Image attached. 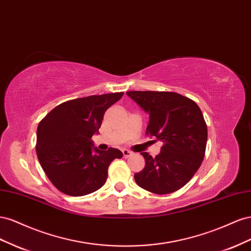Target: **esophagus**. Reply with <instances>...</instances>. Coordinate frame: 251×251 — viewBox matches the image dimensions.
Listing matches in <instances>:
<instances>
[{"label":"esophagus","mask_w":251,"mask_h":251,"mask_svg":"<svg viewBox=\"0 0 251 251\" xmlns=\"http://www.w3.org/2000/svg\"><path fill=\"white\" fill-rule=\"evenodd\" d=\"M122 152H123V155H124V157H126V159H127V157H129L132 154L129 151V150H127V149H123V150H122Z\"/></svg>","instance_id":"34e87169"}]
</instances>
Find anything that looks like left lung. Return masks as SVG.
<instances>
[{
  "label": "left lung",
  "mask_w": 251,
  "mask_h": 251,
  "mask_svg": "<svg viewBox=\"0 0 251 251\" xmlns=\"http://www.w3.org/2000/svg\"><path fill=\"white\" fill-rule=\"evenodd\" d=\"M149 114L146 134L163 142L155 157L147 152L145 167L134 175L143 189L167 195L182 188L201 166L207 143V126L192 100L169 91H128Z\"/></svg>",
  "instance_id": "8db88e82"
}]
</instances>
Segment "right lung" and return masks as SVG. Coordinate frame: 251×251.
Returning <instances> with one entry per match:
<instances>
[{"mask_svg":"<svg viewBox=\"0 0 251 251\" xmlns=\"http://www.w3.org/2000/svg\"><path fill=\"white\" fill-rule=\"evenodd\" d=\"M123 92L75 99L56 106L37 130V154L41 166L56 188L82 197L105 184L107 170L123 153L117 148L99 150L91 138L99 133L105 111Z\"/></svg>","mask_w":251,"mask_h":251,"instance_id":"add662e5","label":"right lung"}]
</instances>
